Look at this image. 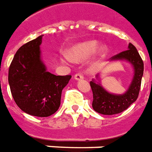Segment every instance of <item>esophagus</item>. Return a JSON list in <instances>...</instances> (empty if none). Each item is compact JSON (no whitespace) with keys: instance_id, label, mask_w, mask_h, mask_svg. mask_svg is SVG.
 Instances as JSON below:
<instances>
[{"instance_id":"34e87169","label":"esophagus","mask_w":152,"mask_h":152,"mask_svg":"<svg viewBox=\"0 0 152 152\" xmlns=\"http://www.w3.org/2000/svg\"><path fill=\"white\" fill-rule=\"evenodd\" d=\"M74 78L76 79V80H80V79H83V75L80 73H78V74H76L74 75Z\"/></svg>"}]
</instances>
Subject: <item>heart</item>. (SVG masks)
Returning a JSON list of instances; mask_svg holds the SVG:
<instances>
[{
	"instance_id": "obj_1",
	"label": "heart",
	"mask_w": 152,
	"mask_h": 152,
	"mask_svg": "<svg viewBox=\"0 0 152 152\" xmlns=\"http://www.w3.org/2000/svg\"><path fill=\"white\" fill-rule=\"evenodd\" d=\"M99 47V42L97 41H88L83 43L78 44L71 48L69 54L70 58L74 61H82L86 60L95 53ZM108 53V48L106 47H102L98 50L97 53V61L96 64H97L100 60L104 59Z\"/></svg>"
}]
</instances>
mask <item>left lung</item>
Wrapping results in <instances>:
<instances>
[{
	"instance_id": "8db88e82",
	"label": "left lung",
	"mask_w": 152,
	"mask_h": 152,
	"mask_svg": "<svg viewBox=\"0 0 152 152\" xmlns=\"http://www.w3.org/2000/svg\"><path fill=\"white\" fill-rule=\"evenodd\" d=\"M126 60L133 64L134 76L129 90L123 95H114L109 93L94 80L90 82L93 101L92 107L96 112L102 115H115L128 109L138 97L141 83L143 75L144 64L136 47L132 43L129 44V49L124 50L110 58V61ZM98 78V75H96Z\"/></svg>"
}]
</instances>
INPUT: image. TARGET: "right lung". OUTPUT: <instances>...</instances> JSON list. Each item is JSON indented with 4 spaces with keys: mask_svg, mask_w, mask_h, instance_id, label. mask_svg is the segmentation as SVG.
Masks as SVG:
<instances>
[{
    "mask_svg": "<svg viewBox=\"0 0 152 152\" xmlns=\"http://www.w3.org/2000/svg\"><path fill=\"white\" fill-rule=\"evenodd\" d=\"M42 36L17 50L10 65L8 81L13 98L23 112L48 117L58 110L61 92L71 75L56 76L46 70L40 56Z\"/></svg>",
    "mask_w": 152,
    "mask_h": 152,
    "instance_id": "1",
    "label": "right lung"
}]
</instances>
